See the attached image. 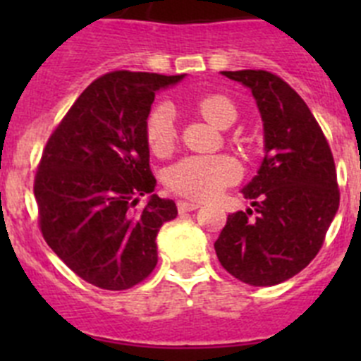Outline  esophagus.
Here are the masks:
<instances>
[{
	"instance_id": "34e87169",
	"label": "esophagus",
	"mask_w": 361,
	"mask_h": 361,
	"mask_svg": "<svg viewBox=\"0 0 361 361\" xmlns=\"http://www.w3.org/2000/svg\"><path fill=\"white\" fill-rule=\"evenodd\" d=\"M200 208L199 202H190V200H178L177 202V209L180 213H186V212H195V209Z\"/></svg>"
}]
</instances>
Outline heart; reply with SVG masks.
<instances>
[{
  "instance_id": "b5f03b06",
  "label": "heart",
  "mask_w": 361,
  "mask_h": 361,
  "mask_svg": "<svg viewBox=\"0 0 361 361\" xmlns=\"http://www.w3.org/2000/svg\"><path fill=\"white\" fill-rule=\"evenodd\" d=\"M204 119L219 128H228L237 119V108L222 94H208L195 104ZM146 142L152 153L166 155L175 142V121L170 104H157L146 117ZM242 168L229 155H191L166 171V186L188 199H213L240 178Z\"/></svg>"
}]
</instances>
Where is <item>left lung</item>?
<instances>
[{
	"instance_id": "8db88e82",
	"label": "left lung",
	"mask_w": 361,
	"mask_h": 361,
	"mask_svg": "<svg viewBox=\"0 0 361 361\" xmlns=\"http://www.w3.org/2000/svg\"><path fill=\"white\" fill-rule=\"evenodd\" d=\"M253 94L264 123L260 170L242 193L251 209L228 215L215 242L219 262L250 286H276L317 257L340 206L329 142L288 82L266 70L220 72Z\"/></svg>"
}]
</instances>
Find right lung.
Returning a JSON list of instances; mask_svg holds the SVG:
<instances>
[{
  "label": "right lung",
  "mask_w": 361,
  "mask_h": 361,
  "mask_svg": "<svg viewBox=\"0 0 361 361\" xmlns=\"http://www.w3.org/2000/svg\"><path fill=\"white\" fill-rule=\"evenodd\" d=\"M184 75L116 70L95 79L44 146L34 180L47 244L78 276L108 291L142 282L157 266V233L177 216L173 200L149 195L145 123L155 92Z\"/></svg>",
  "instance_id": "right-lung-1"
}]
</instances>
